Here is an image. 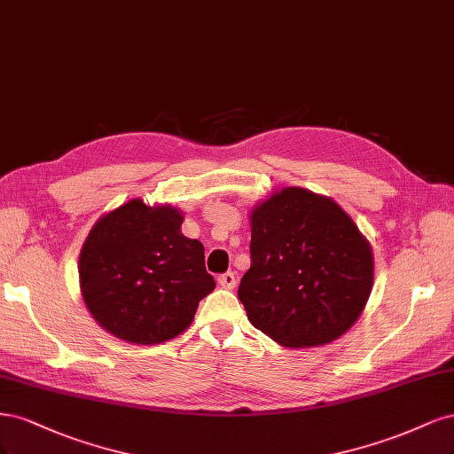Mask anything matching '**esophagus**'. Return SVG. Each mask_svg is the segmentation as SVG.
Instances as JSON below:
<instances>
[{
	"label": "esophagus",
	"mask_w": 454,
	"mask_h": 454,
	"mask_svg": "<svg viewBox=\"0 0 454 454\" xmlns=\"http://www.w3.org/2000/svg\"><path fill=\"white\" fill-rule=\"evenodd\" d=\"M216 281H218V285H221L223 288H228V290H231L233 286H236V273L233 271H226V273H223V275H218L216 277Z\"/></svg>",
	"instance_id": "obj_1"
}]
</instances>
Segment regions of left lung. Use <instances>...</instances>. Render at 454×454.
<instances>
[{"label": "left lung", "mask_w": 454, "mask_h": 454, "mask_svg": "<svg viewBox=\"0 0 454 454\" xmlns=\"http://www.w3.org/2000/svg\"><path fill=\"white\" fill-rule=\"evenodd\" d=\"M372 286V247L333 200L288 186L253 209L251 268L238 296L273 341L301 348L338 340Z\"/></svg>", "instance_id": "left-lung-1"}]
</instances>
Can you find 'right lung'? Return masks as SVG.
I'll return each instance as SVG.
<instances>
[{
    "mask_svg": "<svg viewBox=\"0 0 454 454\" xmlns=\"http://www.w3.org/2000/svg\"><path fill=\"white\" fill-rule=\"evenodd\" d=\"M171 206L129 200L90 230L79 258L82 300L96 323L119 340L156 345L184 332L215 288L198 239L181 233Z\"/></svg>",
    "mask_w": 454,
    "mask_h": 454,
    "instance_id": "right-lung-1",
    "label": "right lung"
}]
</instances>
